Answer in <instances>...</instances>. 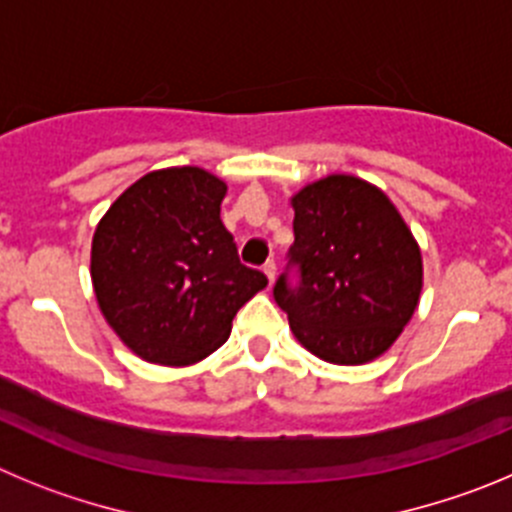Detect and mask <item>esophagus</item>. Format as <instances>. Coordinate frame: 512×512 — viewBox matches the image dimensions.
<instances>
[{"label": "esophagus", "instance_id": "34e87169", "mask_svg": "<svg viewBox=\"0 0 512 512\" xmlns=\"http://www.w3.org/2000/svg\"><path fill=\"white\" fill-rule=\"evenodd\" d=\"M262 273H265L267 280L273 283V278H275V260H267L265 265H262Z\"/></svg>", "mask_w": 512, "mask_h": 512}]
</instances>
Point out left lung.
<instances>
[{
    "label": "left lung",
    "instance_id": "obj_1",
    "mask_svg": "<svg viewBox=\"0 0 512 512\" xmlns=\"http://www.w3.org/2000/svg\"><path fill=\"white\" fill-rule=\"evenodd\" d=\"M293 245L273 285L298 342L362 365L398 339L421 296V252L388 196L329 176L293 196Z\"/></svg>",
    "mask_w": 512,
    "mask_h": 512
}]
</instances>
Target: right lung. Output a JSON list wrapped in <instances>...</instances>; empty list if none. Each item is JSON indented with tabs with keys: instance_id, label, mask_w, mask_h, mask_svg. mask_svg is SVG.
<instances>
[{
	"instance_id": "right-lung-1",
	"label": "right lung",
	"mask_w": 512,
	"mask_h": 512,
	"mask_svg": "<svg viewBox=\"0 0 512 512\" xmlns=\"http://www.w3.org/2000/svg\"><path fill=\"white\" fill-rule=\"evenodd\" d=\"M224 186L201 168L147 173L101 219L91 245L96 301L147 362L191 365L222 347L237 311L267 285L222 224Z\"/></svg>"
}]
</instances>
